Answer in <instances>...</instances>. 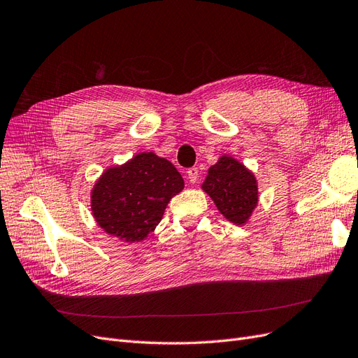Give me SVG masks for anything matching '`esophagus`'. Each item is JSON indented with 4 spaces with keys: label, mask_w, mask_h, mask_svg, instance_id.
<instances>
[{
    "label": "esophagus",
    "mask_w": 358,
    "mask_h": 358,
    "mask_svg": "<svg viewBox=\"0 0 358 358\" xmlns=\"http://www.w3.org/2000/svg\"><path fill=\"white\" fill-rule=\"evenodd\" d=\"M187 178H189V181L190 182H196L198 181V178H199V171H198V168H189L187 169Z\"/></svg>",
    "instance_id": "obj_1"
}]
</instances>
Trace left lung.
Instances as JSON below:
<instances>
[{
    "label": "left lung",
    "instance_id": "left-lung-1",
    "mask_svg": "<svg viewBox=\"0 0 358 358\" xmlns=\"http://www.w3.org/2000/svg\"><path fill=\"white\" fill-rule=\"evenodd\" d=\"M202 190L210 194L217 210L229 222L245 224L259 202L257 180L232 156H222L208 169Z\"/></svg>",
    "mask_w": 358,
    "mask_h": 358
}]
</instances>
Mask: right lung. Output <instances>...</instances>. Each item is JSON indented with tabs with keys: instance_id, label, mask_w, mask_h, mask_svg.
I'll return each instance as SVG.
<instances>
[{
	"instance_id": "obj_1",
	"label": "right lung",
	"mask_w": 358,
	"mask_h": 358,
	"mask_svg": "<svg viewBox=\"0 0 358 358\" xmlns=\"http://www.w3.org/2000/svg\"><path fill=\"white\" fill-rule=\"evenodd\" d=\"M182 189L184 180L169 160L144 152L102 172L90 193V208L103 232L126 242H141Z\"/></svg>"
}]
</instances>
